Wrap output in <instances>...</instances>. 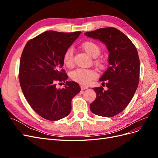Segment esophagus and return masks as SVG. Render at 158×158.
<instances>
[{
    "label": "esophagus",
    "mask_w": 158,
    "mask_h": 158,
    "mask_svg": "<svg viewBox=\"0 0 158 158\" xmlns=\"http://www.w3.org/2000/svg\"><path fill=\"white\" fill-rule=\"evenodd\" d=\"M80 88H81V89H82V90H84V89H86L88 88L87 86H85V85H81Z\"/></svg>",
    "instance_id": "1"
}]
</instances>
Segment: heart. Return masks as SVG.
I'll list each match as a JSON object with an SVG mask.
<instances>
[{
  "mask_svg": "<svg viewBox=\"0 0 158 158\" xmlns=\"http://www.w3.org/2000/svg\"><path fill=\"white\" fill-rule=\"evenodd\" d=\"M82 47L88 55L93 58L97 57L101 52L100 47L96 43L92 41H85L82 44ZM63 63L68 67H70L73 64V50L71 48L68 49L65 51L63 55ZM95 63L99 67L103 66L101 60H96ZM70 78L76 82L85 85L89 84L92 80L96 78V73L93 70L78 69L72 72Z\"/></svg>",
  "mask_w": 158,
  "mask_h": 158,
  "instance_id": "heart-1",
  "label": "heart"
}]
</instances>
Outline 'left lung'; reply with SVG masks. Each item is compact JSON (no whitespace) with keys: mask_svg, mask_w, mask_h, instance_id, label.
<instances>
[{"mask_svg":"<svg viewBox=\"0 0 158 158\" xmlns=\"http://www.w3.org/2000/svg\"><path fill=\"white\" fill-rule=\"evenodd\" d=\"M85 35L103 42L109 52V66L99 79L107 89L102 86L93 88L96 99L90 104V110L99 116L113 117L126 108L138 85L140 60L137 49L127 35L114 27L100 28Z\"/></svg>","mask_w":158,"mask_h":158,"instance_id":"1","label":"left lung"}]
</instances>
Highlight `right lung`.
Masks as SVG:
<instances>
[{"label": "right lung", "mask_w": 158, "mask_h": 158, "mask_svg": "<svg viewBox=\"0 0 158 158\" xmlns=\"http://www.w3.org/2000/svg\"><path fill=\"white\" fill-rule=\"evenodd\" d=\"M82 33L47 31L28 41L21 55L19 79L23 95L31 108L41 117L58 121L71 111V101L80 92L62 69L63 55ZM63 81L64 89L56 82Z\"/></svg>", "instance_id": "right-lung-1"}]
</instances>
